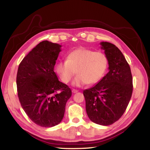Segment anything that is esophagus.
Returning a JSON list of instances; mask_svg holds the SVG:
<instances>
[{
	"mask_svg": "<svg viewBox=\"0 0 150 150\" xmlns=\"http://www.w3.org/2000/svg\"><path fill=\"white\" fill-rule=\"evenodd\" d=\"M79 91L78 90H75V89H73L72 90V92L73 93H77Z\"/></svg>",
	"mask_w": 150,
	"mask_h": 150,
	"instance_id": "34e87169",
	"label": "esophagus"
}]
</instances>
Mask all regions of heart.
Listing matches in <instances>:
<instances>
[{
    "instance_id": "obj_1",
    "label": "heart",
    "mask_w": 150,
    "mask_h": 150,
    "mask_svg": "<svg viewBox=\"0 0 150 150\" xmlns=\"http://www.w3.org/2000/svg\"><path fill=\"white\" fill-rule=\"evenodd\" d=\"M108 67V59L106 54L81 47L70 52L66 57V60L57 63L55 71L65 84L71 81L76 71L77 76L72 84L81 87L88 83L97 84L104 77Z\"/></svg>"
}]
</instances>
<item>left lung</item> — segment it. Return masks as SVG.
Here are the masks:
<instances>
[{"label": "left lung", "mask_w": 150, "mask_h": 150, "mask_svg": "<svg viewBox=\"0 0 150 150\" xmlns=\"http://www.w3.org/2000/svg\"><path fill=\"white\" fill-rule=\"evenodd\" d=\"M100 44L108 57L109 71L83 94L89 119L97 124L108 126L125 112L132 97L133 79L130 67L120 50L110 42Z\"/></svg>", "instance_id": "1"}]
</instances>
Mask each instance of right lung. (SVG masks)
I'll list each match as a JSON object with an SVG mask.
<instances>
[{
  "mask_svg": "<svg viewBox=\"0 0 150 150\" xmlns=\"http://www.w3.org/2000/svg\"><path fill=\"white\" fill-rule=\"evenodd\" d=\"M62 46L44 40L19 64L17 87L19 101L27 115L45 128L61 122L71 90L60 82L54 66Z\"/></svg>",
  "mask_w": 150,
  "mask_h": 150,
  "instance_id": "1",
  "label": "right lung"
}]
</instances>
